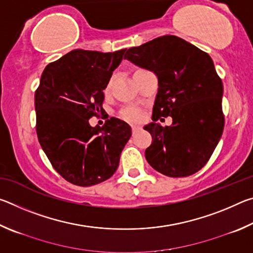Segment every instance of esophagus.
<instances>
[{"label": "esophagus", "instance_id": "esophagus-1", "mask_svg": "<svg viewBox=\"0 0 253 253\" xmlns=\"http://www.w3.org/2000/svg\"><path fill=\"white\" fill-rule=\"evenodd\" d=\"M138 129H139V126H137V125H132V126H131L132 132H135V131H137Z\"/></svg>", "mask_w": 253, "mask_h": 253}]
</instances>
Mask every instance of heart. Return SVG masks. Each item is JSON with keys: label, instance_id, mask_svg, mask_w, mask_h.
Returning a JSON list of instances; mask_svg holds the SVG:
<instances>
[{"label": "heart", "instance_id": "b5f03b06", "mask_svg": "<svg viewBox=\"0 0 253 253\" xmlns=\"http://www.w3.org/2000/svg\"><path fill=\"white\" fill-rule=\"evenodd\" d=\"M111 83H113V78H110L108 83H107V84H106V87L104 89L105 95H107V93L109 92ZM119 116H121L124 119V121L137 122V121H139L140 117H142V111H140V109L137 108V107L128 106V107H125V108H123L121 110V113H119Z\"/></svg>", "mask_w": 253, "mask_h": 253}]
</instances>
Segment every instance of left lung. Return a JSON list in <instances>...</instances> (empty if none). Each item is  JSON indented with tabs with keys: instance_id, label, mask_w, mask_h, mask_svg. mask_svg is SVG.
I'll use <instances>...</instances> for the list:
<instances>
[{
	"instance_id": "obj_1",
	"label": "left lung",
	"mask_w": 253,
	"mask_h": 253,
	"mask_svg": "<svg viewBox=\"0 0 253 253\" xmlns=\"http://www.w3.org/2000/svg\"><path fill=\"white\" fill-rule=\"evenodd\" d=\"M125 59L153 71L158 91L153 123L144 127L152 144L148 164L169 177L193 175L209 162L224 128L222 80L204 51L175 36H163L127 50ZM170 116L163 127L155 122Z\"/></svg>"
}]
</instances>
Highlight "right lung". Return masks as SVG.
<instances>
[{"label": "right lung", "instance_id": "1", "mask_svg": "<svg viewBox=\"0 0 253 253\" xmlns=\"http://www.w3.org/2000/svg\"><path fill=\"white\" fill-rule=\"evenodd\" d=\"M126 49L99 52L76 49L49 63L34 95L37 135L61 176L78 186H91L113 176L130 126L111 117L104 126L89 119L104 113V89Z\"/></svg>", "mask_w": 253, "mask_h": 253}]
</instances>
